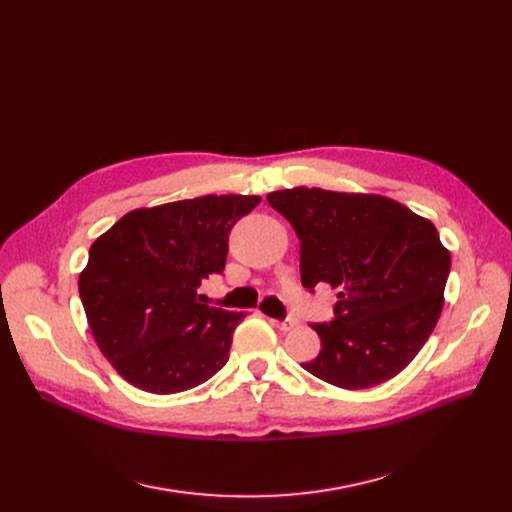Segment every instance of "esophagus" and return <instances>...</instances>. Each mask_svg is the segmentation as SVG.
Returning a JSON list of instances; mask_svg holds the SVG:
<instances>
[{
  "label": "esophagus",
  "instance_id": "1",
  "mask_svg": "<svg viewBox=\"0 0 512 512\" xmlns=\"http://www.w3.org/2000/svg\"><path fill=\"white\" fill-rule=\"evenodd\" d=\"M272 326L282 330V332H288V330L297 326V319H290V317L288 319H272Z\"/></svg>",
  "mask_w": 512,
  "mask_h": 512
}]
</instances>
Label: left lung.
<instances>
[{"label":"left lung","mask_w":512,"mask_h":512,"mask_svg":"<svg viewBox=\"0 0 512 512\" xmlns=\"http://www.w3.org/2000/svg\"><path fill=\"white\" fill-rule=\"evenodd\" d=\"M267 203L301 240L303 286L338 292L334 321L313 324L321 351L303 369L344 390L392 380L444 307L450 251L436 226L384 195L294 186Z\"/></svg>","instance_id":"8db88e82"}]
</instances>
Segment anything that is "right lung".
<instances>
[{
    "mask_svg": "<svg viewBox=\"0 0 512 512\" xmlns=\"http://www.w3.org/2000/svg\"><path fill=\"white\" fill-rule=\"evenodd\" d=\"M257 195H205L132 209L103 232L78 276L91 334L134 388L191 390L218 373L245 313L199 303L197 288L222 274L230 228Z\"/></svg>",
    "mask_w": 512,
    "mask_h": 512,
    "instance_id": "1",
    "label": "right lung"
}]
</instances>
